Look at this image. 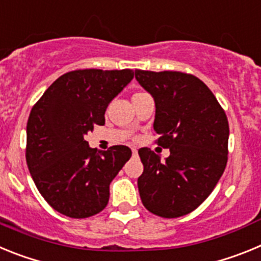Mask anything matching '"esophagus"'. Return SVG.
Wrapping results in <instances>:
<instances>
[{
	"label": "esophagus",
	"instance_id": "1",
	"mask_svg": "<svg viewBox=\"0 0 261 261\" xmlns=\"http://www.w3.org/2000/svg\"><path fill=\"white\" fill-rule=\"evenodd\" d=\"M132 153H133V155H137V149H136V147H133L132 149Z\"/></svg>",
	"mask_w": 261,
	"mask_h": 261
}]
</instances>
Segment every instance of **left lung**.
<instances>
[{
    "instance_id": "8db88e82",
    "label": "left lung",
    "mask_w": 261,
    "mask_h": 261,
    "mask_svg": "<svg viewBox=\"0 0 261 261\" xmlns=\"http://www.w3.org/2000/svg\"><path fill=\"white\" fill-rule=\"evenodd\" d=\"M136 80L155 102L154 130L165 162L147 147L138 150L144 172L138 191L145 208L163 218L186 216L214 190L227 163L229 121L209 87L181 71L136 69Z\"/></svg>"
}]
</instances>
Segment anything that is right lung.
Wrapping results in <instances>:
<instances>
[{
  "mask_svg": "<svg viewBox=\"0 0 261 261\" xmlns=\"http://www.w3.org/2000/svg\"><path fill=\"white\" fill-rule=\"evenodd\" d=\"M132 78L130 69L69 71L32 107L27 166L40 195L59 213L87 218L107 206L111 181L132 151L124 145L96 151L85 137L105 124L108 105Z\"/></svg>",
  "mask_w": 261,
  "mask_h": 261,
  "instance_id": "right-lung-1",
  "label": "right lung"
}]
</instances>
